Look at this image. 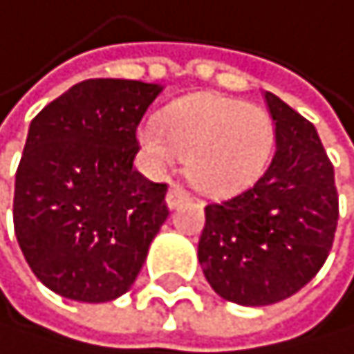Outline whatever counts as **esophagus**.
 Returning <instances> with one entry per match:
<instances>
[{
    "label": "esophagus",
    "instance_id": "esophagus-1",
    "mask_svg": "<svg viewBox=\"0 0 354 354\" xmlns=\"http://www.w3.org/2000/svg\"><path fill=\"white\" fill-rule=\"evenodd\" d=\"M185 200H189V193L180 185H171L169 191H167V198H165L167 208H176V206H178L180 202H185Z\"/></svg>",
    "mask_w": 354,
    "mask_h": 354
}]
</instances>
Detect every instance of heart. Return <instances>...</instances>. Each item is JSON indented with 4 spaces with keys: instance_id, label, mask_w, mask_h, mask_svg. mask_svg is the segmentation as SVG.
I'll use <instances>...</instances> for the list:
<instances>
[{
    "instance_id": "b5f03b06",
    "label": "heart",
    "mask_w": 354,
    "mask_h": 354,
    "mask_svg": "<svg viewBox=\"0 0 354 354\" xmlns=\"http://www.w3.org/2000/svg\"><path fill=\"white\" fill-rule=\"evenodd\" d=\"M156 169L187 156V176L206 193L243 187L264 167L273 146V120L245 100L195 94L171 105L161 122L148 120L137 131Z\"/></svg>"
}]
</instances>
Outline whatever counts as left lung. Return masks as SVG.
Returning <instances> with one entry per match:
<instances>
[{
  "label": "left lung",
  "instance_id": "left-lung-1",
  "mask_svg": "<svg viewBox=\"0 0 354 354\" xmlns=\"http://www.w3.org/2000/svg\"><path fill=\"white\" fill-rule=\"evenodd\" d=\"M275 150L254 185L210 202L198 258L225 301L260 308L299 292L327 260L337 217L335 174L310 120L264 92Z\"/></svg>",
  "mask_w": 354,
  "mask_h": 354
}]
</instances>
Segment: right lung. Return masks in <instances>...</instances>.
Listing matches in <instances>:
<instances>
[{"label":"right lung","instance_id":"obj_1","mask_svg":"<svg viewBox=\"0 0 354 354\" xmlns=\"http://www.w3.org/2000/svg\"><path fill=\"white\" fill-rule=\"evenodd\" d=\"M159 83L88 79L30 124L15 180V234L59 297L105 303L133 286L165 223L167 185L133 169Z\"/></svg>","mask_w":354,"mask_h":354}]
</instances>
